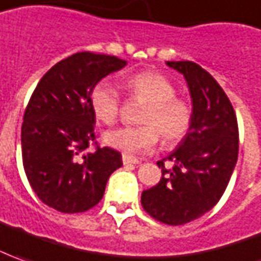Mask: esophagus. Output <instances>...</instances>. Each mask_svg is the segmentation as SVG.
I'll list each match as a JSON object with an SVG mask.
<instances>
[{
    "instance_id": "1",
    "label": "esophagus",
    "mask_w": 261,
    "mask_h": 261,
    "mask_svg": "<svg viewBox=\"0 0 261 261\" xmlns=\"http://www.w3.org/2000/svg\"><path fill=\"white\" fill-rule=\"evenodd\" d=\"M123 164L124 166H136V164H140V160L136 159V157H131V155H127V154H123Z\"/></svg>"
}]
</instances>
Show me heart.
<instances>
[{
    "instance_id": "b5f03b06",
    "label": "heart",
    "mask_w": 261,
    "mask_h": 261,
    "mask_svg": "<svg viewBox=\"0 0 261 261\" xmlns=\"http://www.w3.org/2000/svg\"><path fill=\"white\" fill-rule=\"evenodd\" d=\"M134 97L147 102L141 114L140 127H120L104 134L108 147L125 154L151 151L159 138L166 145H174L189 133L193 123V108L182 98L175 97L174 84L163 74L145 71L133 75L125 83ZM94 116L104 124L116 123L120 114V94L108 81H100L90 94Z\"/></svg>"
}]
</instances>
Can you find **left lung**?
<instances>
[{"mask_svg":"<svg viewBox=\"0 0 261 261\" xmlns=\"http://www.w3.org/2000/svg\"><path fill=\"white\" fill-rule=\"evenodd\" d=\"M184 75L193 104V123L173 153L157 161L159 184L141 194V204L164 224L180 226L210 212L219 203L239 155L234 108L212 75L193 61H167ZM166 160L173 167L164 166Z\"/></svg>","mask_w":261,"mask_h":261,"instance_id":"8db88e82","label":"left lung"}]
</instances>
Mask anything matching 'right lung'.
<instances>
[{
    "label": "right lung",
    "mask_w": 261,
    "mask_h": 261,
    "mask_svg": "<svg viewBox=\"0 0 261 261\" xmlns=\"http://www.w3.org/2000/svg\"><path fill=\"white\" fill-rule=\"evenodd\" d=\"M127 65L114 56L77 53L49 68L35 87L21 128L22 164L44 204L83 213L98 204L121 154L95 147L90 94L104 77Z\"/></svg>",
    "instance_id": "right-lung-1"
}]
</instances>
